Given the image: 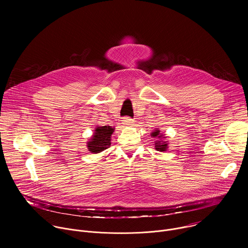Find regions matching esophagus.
Masks as SVG:
<instances>
[{"instance_id": "1", "label": "esophagus", "mask_w": 248, "mask_h": 248, "mask_svg": "<svg viewBox=\"0 0 248 248\" xmlns=\"http://www.w3.org/2000/svg\"><path fill=\"white\" fill-rule=\"evenodd\" d=\"M123 124H125V125H131L134 124V121L130 118H124L123 119Z\"/></svg>"}]
</instances>
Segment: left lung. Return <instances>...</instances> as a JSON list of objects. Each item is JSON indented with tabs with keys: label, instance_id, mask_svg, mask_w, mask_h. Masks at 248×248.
Wrapping results in <instances>:
<instances>
[{
	"label": "left lung",
	"instance_id": "8db88e82",
	"mask_svg": "<svg viewBox=\"0 0 248 248\" xmlns=\"http://www.w3.org/2000/svg\"><path fill=\"white\" fill-rule=\"evenodd\" d=\"M151 136H153L154 138H156L157 140L155 141V149L157 151H160V152H164V151H167L168 148H169V142L166 140V135L162 132H160V129L156 128L155 130H153L151 132Z\"/></svg>",
	"mask_w": 248,
	"mask_h": 248
}]
</instances>
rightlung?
I'll list each match as a JSON object with an SVG mask.
<instances>
[{
  "mask_svg": "<svg viewBox=\"0 0 248 248\" xmlns=\"http://www.w3.org/2000/svg\"><path fill=\"white\" fill-rule=\"evenodd\" d=\"M115 127L110 125H97L93 135L87 141V148L93 154L100 153L111 146V137Z\"/></svg>",
  "mask_w": 248,
  "mask_h": 248,
  "instance_id": "1",
  "label": "right lung"
}]
</instances>
